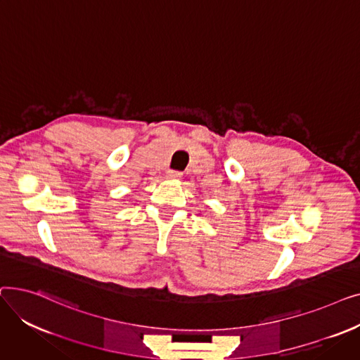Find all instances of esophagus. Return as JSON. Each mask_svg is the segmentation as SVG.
I'll use <instances>...</instances> for the list:
<instances>
[{"label": "esophagus", "instance_id": "34e87169", "mask_svg": "<svg viewBox=\"0 0 360 360\" xmlns=\"http://www.w3.org/2000/svg\"><path fill=\"white\" fill-rule=\"evenodd\" d=\"M181 176H182V174L176 172V170H167V172H166L167 179H179Z\"/></svg>", "mask_w": 360, "mask_h": 360}]
</instances>
